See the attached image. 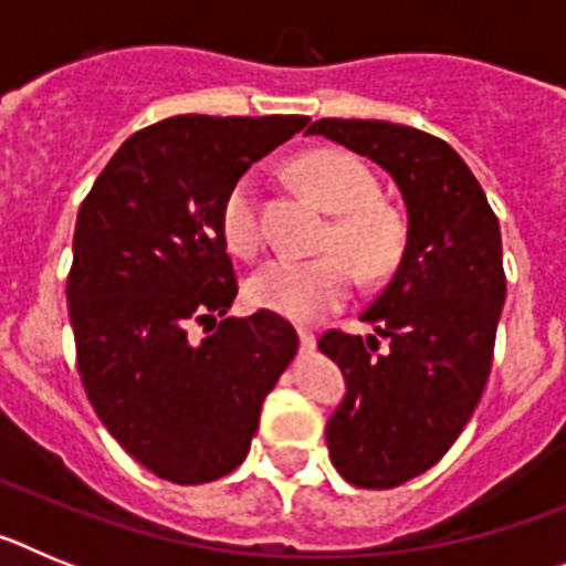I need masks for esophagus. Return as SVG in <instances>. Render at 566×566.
Masks as SVG:
<instances>
[{
	"label": "esophagus",
	"instance_id": "1",
	"mask_svg": "<svg viewBox=\"0 0 566 566\" xmlns=\"http://www.w3.org/2000/svg\"><path fill=\"white\" fill-rule=\"evenodd\" d=\"M300 348L303 352H312L314 345H317V337H314V332H308V328H300Z\"/></svg>",
	"mask_w": 566,
	"mask_h": 566
}]
</instances>
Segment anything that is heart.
<instances>
[{
    "label": "heart",
    "instance_id": "b5f03b06",
    "mask_svg": "<svg viewBox=\"0 0 566 566\" xmlns=\"http://www.w3.org/2000/svg\"><path fill=\"white\" fill-rule=\"evenodd\" d=\"M297 181L319 207L334 214L319 258H274L249 277L252 306L294 323H314L339 308L357 286V266L365 274H385L402 252V221L379 201L374 172L345 149H314L294 161ZM221 229L229 249L254 258L263 247L258 221V184L243 175L229 189L221 209Z\"/></svg>",
    "mask_w": 566,
    "mask_h": 566
}]
</instances>
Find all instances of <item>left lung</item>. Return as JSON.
Masks as SVG:
<instances>
[{"mask_svg": "<svg viewBox=\"0 0 566 566\" xmlns=\"http://www.w3.org/2000/svg\"><path fill=\"white\" fill-rule=\"evenodd\" d=\"M306 133L379 164L408 212L397 272L359 314L389 348L377 355L373 334L317 339L345 379L326 424L334 468L357 488H397L448 453L482 399L507 294L502 232L468 164L437 135L363 118H319Z\"/></svg>", "mask_w": 566, "mask_h": 566, "instance_id": "obj_1", "label": "left lung"}]
</instances>
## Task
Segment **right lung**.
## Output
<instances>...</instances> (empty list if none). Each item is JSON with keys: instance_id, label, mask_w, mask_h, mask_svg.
<instances>
[{"instance_id": "1", "label": "right lung", "mask_w": 566, "mask_h": 566, "mask_svg": "<svg viewBox=\"0 0 566 566\" xmlns=\"http://www.w3.org/2000/svg\"><path fill=\"white\" fill-rule=\"evenodd\" d=\"M306 124L175 115L129 135L78 209L67 277L78 374L104 428L158 479L232 473L297 354L277 314L227 317L238 280L221 209L234 181ZM209 318L219 328L192 340Z\"/></svg>"}]
</instances>
